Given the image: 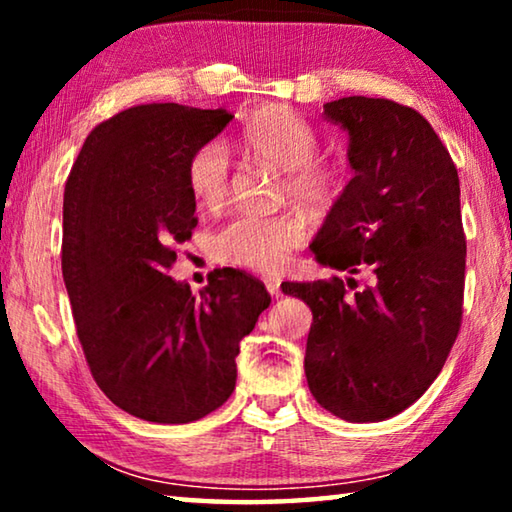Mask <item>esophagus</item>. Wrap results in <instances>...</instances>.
I'll list each match as a JSON object with an SVG mask.
<instances>
[{
	"mask_svg": "<svg viewBox=\"0 0 512 512\" xmlns=\"http://www.w3.org/2000/svg\"><path fill=\"white\" fill-rule=\"evenodd\" d=\"M264 284H266V291L271 293L273 298L282 296V280H277V277H264Z\"/></svg>",
	"mask_w": 512,
	"mask_h": 512,
	"instance_id": "34e87169",
	"label": "esophagus"
}]
</instances>
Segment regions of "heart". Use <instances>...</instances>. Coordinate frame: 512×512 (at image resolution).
<instances>
[{
  "mask_svg": "<svg viewBox=\"0 0 512 512\" xmlns=\"http://www.w3.org/2000/svg\"><path fill=\"white\" fill-rule=\"evenodd\" d=\"M250 158L284 171V196L323 212L336 205L348 185L343 162L320 158V137L307 119L291 110H268L244 128ZM187 187L194 201L216 210L230 194V155L221 142L203 144L187 162ZM307 235V225L293 212H241L223 223L212 250L221 264L273 273Z\"/></svg>",
  "mask_w": 512,
  "mask_h": 512,
  "instance_id": "obj_1",
  "label": "heart"
}]
</instances>
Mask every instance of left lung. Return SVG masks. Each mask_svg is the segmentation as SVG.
Wrapping results in <instances>:
<instances>
[{
  "label": "left lung",
  "instance_id": "left-lung-1",
  "mask_svg": "<svg viewBox=\"0 0 512 512\" xmlns=\"http://www.w3.org/2000/svg\"><path fill=\"white\" fill-rule=\"evenodd\" d=\"M325 117L350 135L354 176L311 253L323 266L366 273L284 282L314 314L305 375L311 395L348 422H379L420 400L461 329L465 232L449 151L418 110L391 99L343 97Z\"/></svg>",
  "mask_w": 512,
  "mask_h": 512
}]
</instances>
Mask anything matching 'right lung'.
<instances>
[{
  "instance_id": "add662e5",
  "label": "right lung",
  "mask_w": 512,
  "mask_h": 512,
  "mask_svg": "<svg viewBox=\"0 0 512 512\" xmlns=\"http://www.w3.org/2000/svg\"><path fill=\"white\" fill-rule=\"evenodd\" d=\"M228 110L146 103L94 128L69 171L63 280L97 386L135 418L187 424L235 391L239 343L271 305L237 268L192 296L167 275L198 219L187 162Z\"/></svg>"
}]
</instances>
